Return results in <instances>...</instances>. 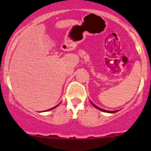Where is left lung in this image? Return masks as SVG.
I'll use <instances>...</instances> for the list:
<instances>
[{"label":"left lung","mask_w":151,"mask_h":151,"mask_svg":"<svg viewBox=\"0 0 151 151\" xmlns=\"http://www.w3.org/2000/svg\"><path fill=\"white\" fill-rule=\"evenodd\" d=\"M91 104H92L93 105V106H94V107H96V109H99V110L102 111V112H109V113H115V112H118V111H108V110H106V109H101V108H99V106H96V105H95V104H93V103H92V102H91Z\"/></svg>","instance_id":"left-lung-1"}]
</instances>
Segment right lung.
Returning a JSON list of instances; mask_svg holds the SVG:
<instances>
[{"label": "right lung", "mask_w": 151, "mask_h": 151, "mask_svg": "<svg viewBox=\"0 0 151 151\" xmlns=\"http://www.w3.org/2000/svg\"><path fill=\"white\" fill-rule=\"evenodd\" d=\"M58 105H59V104H58V105H57V106H54V107H52V108H51V109H48V110H47V111H49V110H51V109H55V107H57V106H58Z\"/></svg>", "instance_id": "add662e5"}]
</instances>
